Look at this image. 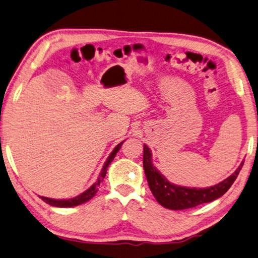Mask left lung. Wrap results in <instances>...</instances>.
I'll list each match as a JSON object with an SVG mask.
<instances>
[{
    "label": "left lung",
    "instance_id": "obj_1",
    "mask_svg": "<svg viewBox=\"0 0 258 258\" xmlns=\"http://www.w3.org/2000/svg\"><path fill=\"white\" fill-rule=\"evenodd\" d=\"M143 165L148 186H150L151 191L156 198L157 203H160L162 206L169 210L180 211L191 209V207L204 204V203H210L223 196L229 190V188L232 186L234 180L237 179L243 165V161L239 165V168L234 171V173L223 181L215 184V186L203 189L175 186V184L169 182L168 179L153 165L152 153L146 145H144Z\"/></svg>",
    "mask_w": 258,
    "mask_h": 258
}]
</instances>
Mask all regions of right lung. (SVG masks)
Returning <instances> with one entry per match:
<instances>
[{"label": "right lung", "mask_w": 258, "mask_h": 258, "mask_svg": "<svg viewBox=\"0 0 258 258\" xmlns=\"http://www.w3.org/2000/svg\"><path fill=\"white\" fill-rule=\"evenodd\" d=\"M124 142V141H123ZM123 142H121L120 144H117V145L115 146L114 150H113V152L110 154V156L107 157V160L105 163H104V166L103 169L101 171V173H99V177L97 179V181L95 182L92 187L88 188L87 190L84 191L83 194H80L79 196H77L75 198H69V200H52V198H47V197H42L40 196V198L45 202L47 203V204L52 205V206H56V207H72V206H77V205H80V204H84V203L88 202L89 200H92V198L96 195V192L98 191V186L99 183H101L103 181V179L105 178L106 175V171H107V166L111 164V162L113 161V159H114L116 153L119 152V150L122 146V144H123Z\"/></svg>", "instance_id": "obj_1"}]
</instances>
